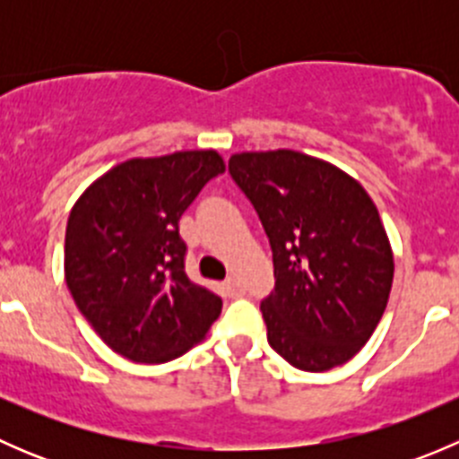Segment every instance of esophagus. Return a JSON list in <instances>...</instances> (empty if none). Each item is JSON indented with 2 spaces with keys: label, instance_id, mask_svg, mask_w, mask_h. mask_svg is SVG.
I'll return each mask as SVG.
<instances>
[{
  "label": "esophagus",
  "instance_id": "1",
  "mask_svg": "<svg viewBox=\"0 0 459 459\" xmlns=\"http://www.w3.org/2000/svg\"><path fill=\"white\" fill-rule=\"evenodd\" d=\"M224 289H226V293H229V298H239V295H244L242 281H239L238 277H233V275H230L229 280L224 281Z\"/></svg>",
  "mask_w": 459,
  "mask_h": 459
}]
</instances>
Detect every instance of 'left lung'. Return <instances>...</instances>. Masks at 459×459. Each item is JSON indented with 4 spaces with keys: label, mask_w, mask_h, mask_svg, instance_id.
Masks as SVG:
<instances>
[{
    "label": "left lung",
    "mask_w": 459,
    "mask_h": 459,
    "mask_svg": "<svg viewBox=\"0 0 459 459\" xmlns=\"http://www.w3.org/2000/svg\"><path fill=\"white\" fill-rule=\"evenodd\" d=\"M229 173L273 251L262 299L268 344L299 371L349 362L373 335L393 284L379 212L351 175L298 151L239 152Z\"/></svg>",
    "instance_id": "1"
}]
</instances>
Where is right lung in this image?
I'll return each instance as SVG.
<instances>
[{
    "label": "right lung",
    "instance_id": "add662e5",
    "mask_svg": "<svg viewBox=\"0 0 459 459\" xmlns=\"http://www.w3.org/2000/svg\"><path fill=\"white\" fill-rule=\"evenodd\" d=\"M224 173L215 151L128 160L73 206L64 271L82 316L126 359L161 364L204 340L221 299L184 271L179 220Z\"/></svg>",
    "mask_w": 459,
    "mask_h": 459
}]
</instances>
